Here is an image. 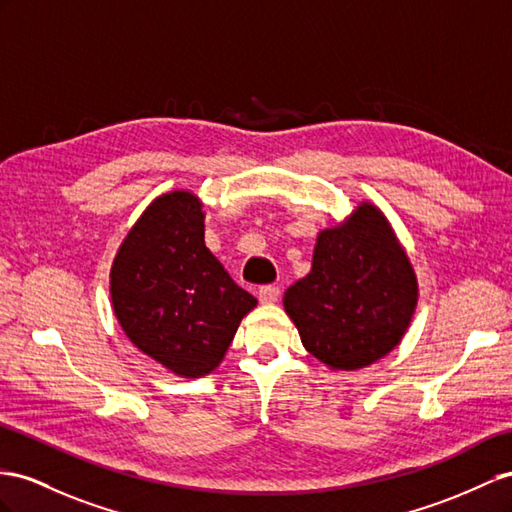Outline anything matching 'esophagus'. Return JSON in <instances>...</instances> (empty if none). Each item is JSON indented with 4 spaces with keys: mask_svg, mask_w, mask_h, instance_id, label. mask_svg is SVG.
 <instances>
[{
    "mask_svg": "<svg viewBox=\"0 0 512 512\" xmlns=\"http://www.w3.org/2000/svg\"><path fill=\"white\" fill-rule=\"evenodd\" d=\"M279 296H281V287H279V285H261V287H259V300H261V303H264V305L277 303Z\"/></svg>",
    "mask_w": 512,
    "mask_h": 512,
    "instance_id": "34e87169",
    "label": "esophagus"
}]
</instances>
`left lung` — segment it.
I'll return each instance as SVG.
<instances>
[{
	"mask_svg": "<svg viewBox=\"0 0 512 512\" xmlns=\"http://www.w3.org/2000/svg\"><path fill=\"white\" fill-rule=\"evenodd\" d=\"M283 305L313 357L333 370H359L398 346L417 281L387 218L361 203L344 225L318 235L311 272Z\"/></svg>",
	"mask_w": 512,
	"mask_h": 512,
	"instance_id": "obj_1",
	"label": "left lung"
}]
</instances>
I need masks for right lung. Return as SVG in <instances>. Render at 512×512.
I'll return each mask as SVG.
<instances>
[{"instance_id":"1","label":"right lung","mask_w":512,"mask_h":512,"mask_svg":"<svg viewBox=\"0 0 512 512\" xmlns=\"http://www.w3.org/2000/svg\"><path fill=\"white\" fill-rule=\"evenodd\" d=\"M201 207L183 190L155 199L110 272L114 313L131 344L183 378L218 368L257 305L209 253Z\"/></svg>"}]
</instances>
